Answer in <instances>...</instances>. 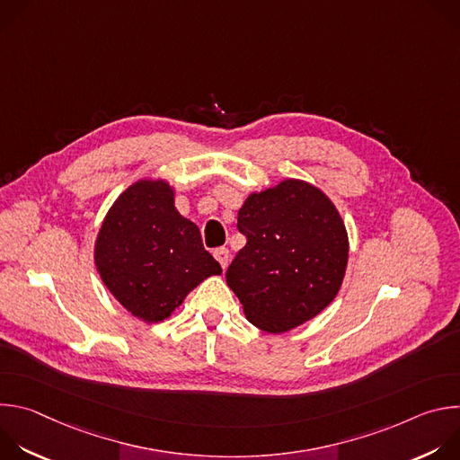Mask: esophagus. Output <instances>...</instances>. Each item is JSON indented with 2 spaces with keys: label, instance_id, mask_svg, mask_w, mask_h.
Masks as SVG:
<instances>
[{
  "label": "esophagus",
  "instance_id": "esophagus-1",
  "mask_svg": "<svg viewBox=\"0 0 460 460\" xmlns=\"http://www.w3.org/2000/svg\"><path fill=\"white\" fill-rule=\"evenodd\" d=\"M215 258L218 260V264L222 266V270H226V268L229 266L231 252H229V249H226V247H220V249H217V251H215Z\"/></svg>",
  "mask_w": 460,
  "mask_h": 460
}]
</instances>
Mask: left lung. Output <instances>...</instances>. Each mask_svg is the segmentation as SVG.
<instances>
[{
	"label": "left lung",
	"mask_w": 460,
	"mask_h": 460,
	"mask_svg": "<svg viewBox=\"0 0 460 460\" xmlns=\"http://www.w3.org/2000/svg\"><path fill=\"white\" fill-rule=\"evenodd\" d=\"M247 243L226 273L247 320L286 333L337 296L348 266V231L335 204L314 185L288 178L251 192L238 211Z\"/></svg>",
	"instance_id": "8db88e82"
}]
</instances>
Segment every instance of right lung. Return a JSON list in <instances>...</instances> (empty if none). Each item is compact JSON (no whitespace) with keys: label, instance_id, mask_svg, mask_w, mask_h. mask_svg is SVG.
I'll return each mask as SVG.
<instances>
[{"label":"right lung","instance_id":"1","mask_svg":"<svg viewBox=\"0 0 460 460\" xmlns=\"http://www.w3.org/2000/svg\"><path fill=\"white\" fill-rule=\"evenodd\" d=\"M94 264L114 298L147 323L169 318L196 286L222 273L199 226L176 211L165 180H138L118 196L100 227Z\"/></svg>","mask_w":460,"mask_h":460}]
</instances>
